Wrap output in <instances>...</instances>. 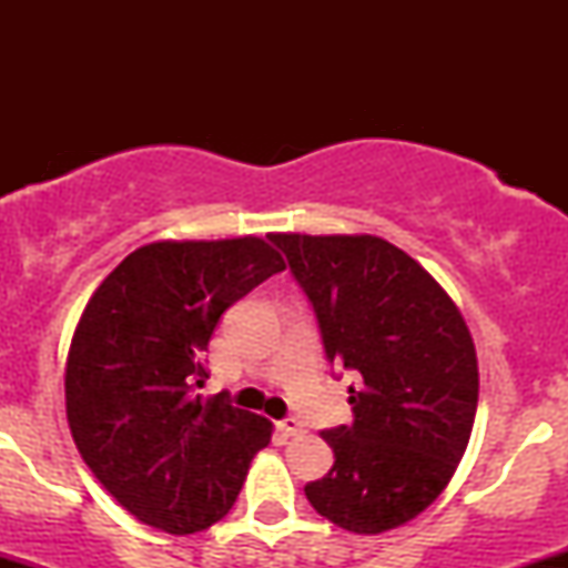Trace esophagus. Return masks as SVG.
<instances>
[{"label":"esophagus","mask_w":568,"mask_h":568,"mask_svg":"<svg viewBox=\"0 0 568 568\" xmlns=\"http://www.w3.org/2000/svg\"><path fill=\"white\" fill-rule=\"evenodd\" d=\"M280 429H283L285 435H291V438H296V435L304 433V422L296 419V416H288V419L280 422Z\"/></svg>","instance_id":"1"}]
</instances>
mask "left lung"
<instances>
[{
	"mask_svg": "<svg viewBox=\"0 0 568 568\" xmlns=\"http://www.w3.org/2000/svg\"><path fill=\"white\" fill-rule=\"evenodd\" d=\"M321 325L325 357L361 374L334 467L304 486L323 518L382 534L427 510L470 443L478 357L465 317L408 253L374 234H270Z\"/></svg>",
	"mask_w": 568,
	"mask_h": 568,
	"instance_id": "1",
	"label": "left lung"
}]
</instances>
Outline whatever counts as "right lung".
<instances>
[{"label": "right lung", "instance_id": "right-lung-1", "mask_svg": "<svg viewBox=\"0 0 568 568\" xmlns=\"http://www.w3.org/2000/svg\"><path fill=\"white\" fill-rule=\"evenodd\" d=\"M285 270L262 237L162 240L98 285L67 357V416L84 465L141 524L194 534L232 510L272 422L202 397L219 317Z\"/></svg>", "mask_w": 568, "mask_h": 568}]
</instances>
